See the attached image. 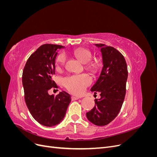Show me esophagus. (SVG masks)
I'll list each match as a JSON object with an SVG mask.
<instances>
[{
  "instance_id": "1",
  "label": "esophagus",
  "mask_w": 157,
  "mask_h": 157,
  "mask_svg": "<svg viewBox=\"0 0 157 157\" xmlns=\"http://www.w3.org/2000/svg\"><path fill=\"white\" fill-rule=\"evenodd\" d=\"M71 99H72L73 101H75V100H77V99H79V98L75 97V96H72V98H71Z\"/></svg>"
}]
</instances>
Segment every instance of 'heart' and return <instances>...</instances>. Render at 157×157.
<instances>
[{"label":"heart","instance_id":"b5f03b06","mask_svg":"<svg viewBox=\"0 0 157 157\" xmlns=\"http://www.w3.org/2000/svg\"><path fill=\"white\" fill-rule=\"evenodd\" d=\"M73 55L83 64L88 63L92 59V53L88 50L78 48L74 50ZM67 61V56L65 54H60L56 60V69H59L63 66ZM88 67L92 70L96 68L94 64H90ZM92 80L87 75L70 76L63 79V84L67 88L75 94H81L85 88L91 83Z\"/></svg>","mask_w":157,"mask_h":157}]
</instances>
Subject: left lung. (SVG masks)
<instances>
[{"mask_svg": "<svg viewBox=\"0 0 157 157\" xmlns=\"http://www.w3.org/2000/svg\"><path fill=\"white\" fill-rule=\"evenodd\" d=\"M101 49L103 67L91 91L100 93L101 98L95 99V107L86 113L92 124L103 126L108 124L119 113L126 94L128 68L121 52L111 46L95 44Z\"/></svg>", "mask_w": 157, "mask_h": 157, "instance_id": "obj_1", "label": "left lung"}]
</instances>
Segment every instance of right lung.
I'll list each match as a JSON object with an SVG mask.
<instances>
[{"mask_svg": "<svg viewBox=\"0 0 157 157\" xmlns=\"http://www.w3.org/2000/svg\"><path fill=\"white\" fill-rule=\"evenodd\" d=\"M64 46L44 44L32 54L23 69L22 84L25 100L31 115L40 124L52 127L63 120L71 101L65 91L56 96L49 95L48 90L57 88L52 80L55 74V62L58 50Z\"/></svg>", "mask_w": 157, "mask_h": 157, "instance_id": "right-lung-1", "label": "right lung"}]
</instances>
